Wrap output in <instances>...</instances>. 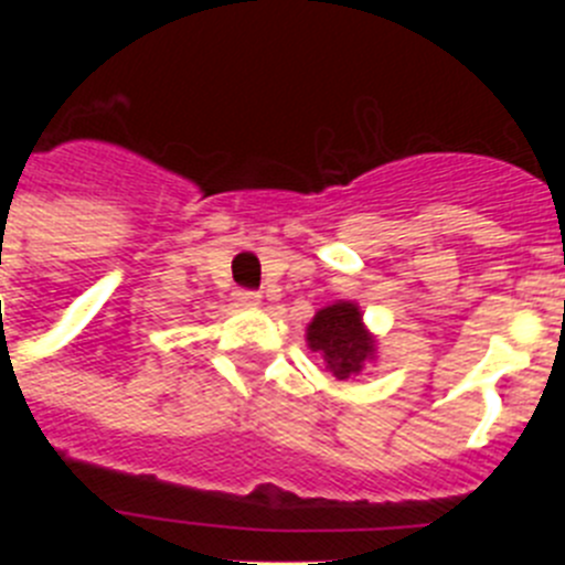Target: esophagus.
I'll list each match as a JSON object with an SVG mask.
<instances>
[{"label":"esophagus","instance_id":"obj_1","mask_svg":"<svg viewBox=\"0 0 565 565\" xmlns=\"http://www.w3.org/2000/svg\"><path fill=\"white\" fill-rule=\"evenodd\" d=\"M234 302L243 308H254L259 306V294L252 291V288H237V291H234Z\"/></svg>","mask_w":565,"mask_h":565}]
</instances>
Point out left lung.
I'll list each match as a JSON object with an SVG mask.
<instances>
[{
	"label": "left lung",
	"instance_id": "obj_1",
	"mask_svg": "<svg viewBox=\"0 0 565 565\" xmlns=\"http://www.w3.org/2000/svg\"><path fill=\"white\" fill-rule=\"evenodd\" d=\"M308 344L326 359L337 379L359 373L364 359L373 356V339L364 333L362 313L353 302L322 308L308 326Z\"/></svg>",
	"mask_w": 565,
	"mask_h": 565
}]
</instances>
